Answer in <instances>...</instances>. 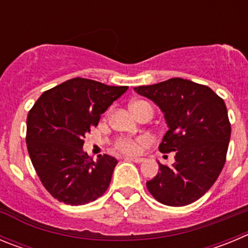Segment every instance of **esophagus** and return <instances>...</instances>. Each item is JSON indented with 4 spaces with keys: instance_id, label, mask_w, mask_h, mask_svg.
<instances>
[{
    "instance_id": "34e87169",
    "label": "esophagus",
    "mask_w": 248,
    "mask_h": 248,
    "mask_svg": "<svg viewBox=\"0 0 248 248\" xmlns=\"http://www.w3.org/2000/svg\"><path fill=\"white\" fill-rule=\"evenodd\" d=\"M124 159L126 160V161H134V163H143L144 161V159L143 157H133V156H126V157H124Z\"/></svg>"
}]
</instances>
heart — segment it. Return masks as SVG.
<instances>
[{"label": "heart", "mask_w": 248, "mask_h": 248, "mask_svg": "<svg viewBox=\"0 0 248 248\" xmlns=\"http://www.w3.org/2000/svg\"><path fill=\"white\" fill-rule=\"evenodd\" d=\"M145 102H135L131 104V110L137 113L139 110L140 105H143ZM148 143V139L145 137H138V138H120L115 140L114 143V150L123 153V154H138L141 148Z\"/></svg>", "instance_id": "obj_1"}]
</instances>
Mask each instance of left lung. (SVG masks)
I'll return each instance as SVG.
<instances>
[{"label": "left lung", "mask_w": 248, "mask_h": 248, "mask_svg": "<svg viewBox=\"0 0 248 248\" xmlns=\"http://www.w3.org/2000/svg\"><path fill=\"white\" fill-rule=\"evenodd\" d=\"M163 110L169 130L159 145L161 153L175 151L172 166L159 164L149 192L168 206L195 202L217 180L226 161L231 124L225 102L207 85L171 78L135 87Z\"/></svg>", "instance_id": "8db88e82"}]
</instances>
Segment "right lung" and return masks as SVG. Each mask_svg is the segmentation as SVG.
<instances>
[{"instance_id":"add662e5","label":"right lung","mask_w":248,"mask_h":248,"mask_svg":"<svg viewBox=\"0 0 248 248\" xmlns=\"http://www.w3.org/2000/svg\"><path fill=\"white\" fill-rule=\"evenodd\" d=\"M128 91L97 80L73 78L46 91L27 115L28 154L39 180L54 199L78 206L100 198L118 160L99 155L94 161L83 151L87 133L100 114Z\"/></svg>"}]
</instances>
